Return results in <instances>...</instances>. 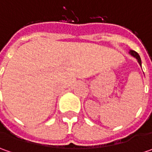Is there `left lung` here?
<instances>
[{
    "instance_id": "1",
    "label": "left lung",
    "mask_w": 152,
    "mask_h": 152,
    "mask_svg": "<svg viewBox=\"0 0 152 152\" xmlns=\"http://www.w3.org/2000/svg\"><path fill=\"white\" fill-rule=\"evenodd\" d=\"M129 54L130 55H132L134 57H135L136 59L138 60V62H139V64L141 66V59H140V56H139V54H138L136 51H134V50H129Z\"/></svg>"
}]
</instances>
